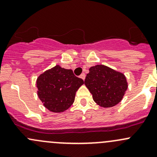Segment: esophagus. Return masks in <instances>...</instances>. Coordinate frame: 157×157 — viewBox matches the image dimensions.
<instances>
[{
	"instance_id": "esophagus-1",
	"label": "esophagus",
	"mask_w": 157,
	"mask_h": 157,
	"mask_svg": "<svg viewBox=\"0 0 157 157\" xmlns=\"http://www.w3.org/2000/svg\"><path fill=\"white\" fill-rule=\"evenodd\" d=\"M80 78L83 79V80H85V77H86V74H85L84 73H83V74H81V75H80Z\"/></svg>"
}]
</instances>
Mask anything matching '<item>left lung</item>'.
I'll return each mask as SVG.
<instances>
[{
    "instance_id": "left-lung-1",
    "label": "left lung",
    "mask_w": 157,
    "mask_h": 157,
    "mask_svg": "<svg viewBox=\"0 0 157 157\" xmlns=\"http://www.w3.org/2000/svg\"><path fill=\"white\" fill-rule=\"evenodd\" d=\"M89 71L84 83L94 102L104 108L119 103L128 86L124 74L102 64L91 67Z\"/></svg>"
}]
</instances>
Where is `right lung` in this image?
Listing matches in <instances>:
<instances>
[{"label": "right lung", "instance_id": "add662e5", "mask_svg": "<svg viewBox=\"0 0 157 157\" xmlns=\"http://www.w3.org/2000/svg\"><path fill=\"white\" fill-rule=\"evenodd\" d=\"M84 83L72 70L56 65L39 76L37 94L44 106L52 112H62L74 103L76 92Z\"/></svg>", "mask_w": 157, "mask_h": 157}]
</instances>
